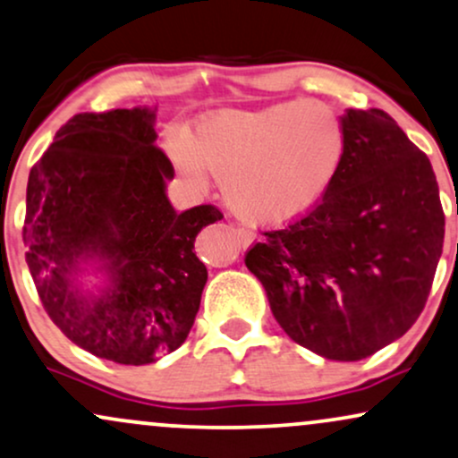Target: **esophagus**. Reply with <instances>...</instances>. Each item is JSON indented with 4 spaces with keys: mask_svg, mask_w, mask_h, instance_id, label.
<instances>
[{
    "mask_svg": "<svg viewBox=\"0 0 458 458\" xmlns=\"http://www.w3.org/2000/svg\"><path fill=\"white\" fill-rule=\"evenodd\" d=\"M235 233H238V238H240V242H242V246H250L252 242H255V233H252L250 229H246V227H238L235 229Z\"/></svg>",
    "mask_w": 458,
    "mask_h": 458,
    "instance_id": "esophagus-1",
    "label": "esophagus"
}]
</instances>
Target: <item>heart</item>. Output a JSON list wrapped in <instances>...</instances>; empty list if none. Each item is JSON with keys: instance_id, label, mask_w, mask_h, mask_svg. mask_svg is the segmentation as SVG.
I'll use <instances>...</instances> for the list:
<instances>
[{"instance_id": "b5f03b06", "label": "heart", "mask_w": 458, "mask_h": 458, "mask_svg": "<svg viewBox=\"0 0 458 458\" xmlns=\"http://www.w3.org/2000/svg\"><path fill=\"white\" fill-rule=\"evenodd\" d=\"M171 158L191 186L209 171L225 199L252 225H283L302 216L335 180L347 149L343 120L321 100H287L255 111H220L188 141L171 134Z\"/></svg>"}]
</instances>
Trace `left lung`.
Listing matches in <instances>:
<instances>
[{
  "instance_id": "left-lung-1",
  "label": "left lung",
  "mask_w": 458,
  "mask_h": 458,
  "mask_svg": "<svg viewBox=\"0 0 458 458\" xmlns=\"http://www.w3.org/2000/svg\"><path fill=\"white\" fill-rule=\"evenodd\" d=\"M347 149L304 216L246 250L278 326L327 360L356 362L420 317L444 249L431 160L386 111L341 117Z\"/></svg>"
}]
</instances>
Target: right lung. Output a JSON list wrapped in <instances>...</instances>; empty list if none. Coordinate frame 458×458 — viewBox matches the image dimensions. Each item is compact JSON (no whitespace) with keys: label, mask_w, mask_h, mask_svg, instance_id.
<instances>
[{"label":"right lung","mask_w":458,"mask_h":458,"mask_svg":"<svg viewBox=\"0 0 458 458\" xmlns=\"http://www.w3.org/2000/svg\"><path fill=\"white\" fill-rule=\"evenodd\" d=\"M154 141L149 109L79 113L27 180L25 259L42 306L74 345L134 367L186 341L208 281L195 238L223 218L214 206L171 208L175 171ZM94 256L112 276L96 301L73 283L78 261Z\"/></svg>","instance_id":"1"}]
</instances>
